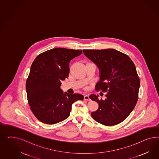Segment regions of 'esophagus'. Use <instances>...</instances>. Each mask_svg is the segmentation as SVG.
Returning <instances> with one entry per match:
<instances>
[{
    "mask_svg": "<svg viewBox=\"0 0 159 159\" xmlns=\"http://www.w3.org/2000/svg\"><path fill=\"white\" fill-rule=\"evenodd\" d=\"M84 99L85 100H87V101H90V98H89V96L88 95H85V96H84Z\"/></svg>",
    "mask_w": 159,
    "mask_h": 159,
    "instance_id": "obj_1",
    "label": "esophagus"
}]
</instances>
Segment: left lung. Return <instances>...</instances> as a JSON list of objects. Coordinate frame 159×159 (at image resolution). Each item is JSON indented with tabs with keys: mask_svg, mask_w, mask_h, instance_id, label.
<instances>
[{
	"mask_svg": "<svg viewBox=\"0 0 159 159\" xmlns=\"http://www.w3.org/2000/svg\"><path fill=\"white\" fill-rule=\"evenodd\" d=\"M83 52L99 69L100 81L95 89L107 92L104 100H99L98 95L89 96L98 103L92 118L106 126L117 125L129 116L138 101L140 80L135 64L127 55L114 49Z\"/></svg>",
	"mask_w": 159,
	"mask_h": 159,
	"instance_id": "obj_1",
	"label": "left lung"
}]
</instances>
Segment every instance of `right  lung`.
Wrapping results in <instances>:
<instances>
[{"instance_id": "1", "label": "right lung", "mask_w": 159, "mask_h": 159, "mask_svg": "<svg viewBox=\"0 0 159 159\" xmlns=\"http://www.w3.org/2000/svg\"><path fill=\"white\" fill-rule=\"evenodd\" d=\"M82 53V50L53 48L34 59L25 88L31 110L41 122L52 125L66 120L73 103L83 100L82 94L64 93L60 88L69 76L70 61Z\"/></svg>"}]
</instances>
